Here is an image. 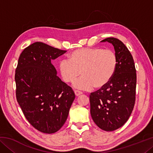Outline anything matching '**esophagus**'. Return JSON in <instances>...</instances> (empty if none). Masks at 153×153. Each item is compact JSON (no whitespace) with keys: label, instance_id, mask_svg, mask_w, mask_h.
<instances>
[{"label":"esophagus","instance_id":"esophagus-1","mask_svg":"<svg viewBox=\"0 0 153 153\" xmlns=\"http://www.w3.org/2000/svg\"><path fill=\"white\" fill-rule=\"evenodd\" d=\"M74 92H75V94H76V97H79V96L82 94V92L79 91V90H74Z\"/></svg>","mask_w":153,"mask_h":153}]
</instances>
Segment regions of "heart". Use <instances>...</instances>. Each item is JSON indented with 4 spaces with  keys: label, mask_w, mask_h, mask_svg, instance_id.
Wrapping results in <instances>:
<instances>
[{
    "label": "heart",
    "mask_w": 153,
    "mask_h": 153,
    "mask_svg": "<svg viewBox=\"0 0 153 153\" xmlns=\"http://www.w3.org/2000/svg\"><path fill=\"white\" fill-rule=\"evenodd\" d=\"M117 66V57L113 51L101 48H84L74 51L69 59H63L59 64L62 79L67 83L75 80L77 89L89 90L93 87L105 86L112 78Z\"/></svg>",
    "instance_id": "1"
}]
</instances>
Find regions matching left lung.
I'll return each instance as SVG.
<instances>
[{
  "instance_id": "1",
  "label": "left lung",
  "mask_w": 153,
  "mask_h": 153,
  "mask_svg": "<svg viewBox=\"0 0 153 153\" xmlns=\"http://www.w3.org/2000/svg\"><path fill=\"white\" fill-rule=\"evenodd\" d=\"M100 42L112 44L117 57V66L110 81L90 95V114L98 128L111 131L123 126L132 112L136 71L130 52L121 40L107 38Z\"/></svg>"
}]
</instances>
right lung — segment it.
<instances>
[{"label":"right lung","mask_w":153,"mask_h":153,"mask_svg":"<svg viewBox=\"0 0 153 153\" xmlns=\"http://www.w3.org/2000/svg\"><path fill=\"white\" fill-rule=\"evenodd\" d=\"M66 52L36 42L25 48L18 60L15 76L17 100L31 125L45 134L62 128L76 97L51 63Z\"/></svg>","instance_id":"1"}]
</instances>
